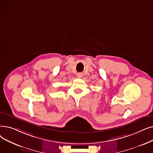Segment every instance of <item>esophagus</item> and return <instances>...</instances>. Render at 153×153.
<instances>
[{"mask_svg":"<svg viewBox=\"0 0 153 153\" xmlns=\"http://www.w3.org/2000/svg\"><path fill=\"white\" fill-rule=\"evenodd\" d=\"M77 77H79V78H81V77L83 76L82 73H81V72L77 73Z\"/></svg>","mask_w":153,"mask_h":153,"instance_id":"esophagus-1","label":"esophagus"}]
</instances>
